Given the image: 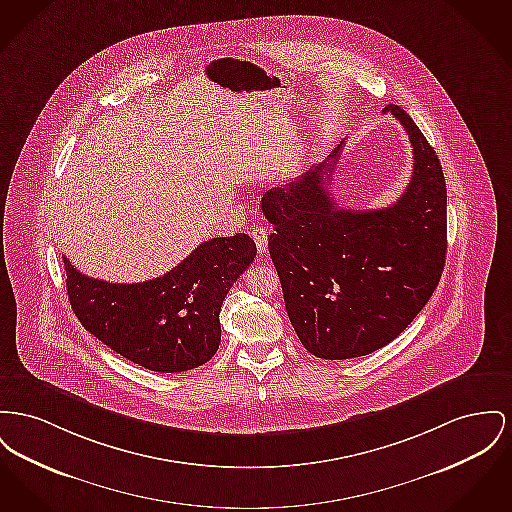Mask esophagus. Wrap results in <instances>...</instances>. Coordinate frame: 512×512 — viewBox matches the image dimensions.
Instances as JSON below:
<instances>
[{"instance_id": "34e87169", "label": "esophagus", "mask_w": 512, "mask_h": 512, "mask_svg": "<svg viewBox=\"0 0 512 512\" xmlns=\"http://www.w3.org/2000/svg\"><path fill=\"white\" fill-rule=\"evenodd\" d=\"M251 236H253L255 245H257V253H259V255H265V253H267V247H269V232H267L263 226H255V228L251 230Z\"/></svg>"}]
</instances>
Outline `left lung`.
<instances>
[{"label": "left lung", "instance_id": "obj_1", "mask_svg": "<svg viewBox=\"0 0 512 512\" xmlns=\"http://www.w3.org/2000/svg\"><path fill=\"white\" fill-rule=\"evenodd\" d=\"M414 172L385 209L350 211L329 185L344 141L300 180L272 187L261 201L290 323L307 352L350 360L387 346L425 307L447 257V183L420 127L396 104Z\"/></svg>", "mask_w": 512, "mask_h": 512}]
</instances>
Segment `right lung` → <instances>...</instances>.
<instances>
[{
	"label": "right lung",
	"instance_id": "add662e5",
	"mask_svg": "<svg viewBox=\"0 0 512 512\" xmlns=\"http://www.w3.org/2000/svg\"><path fill=\"white\" fill-rule=\"evenodd\" d=\"M255 255L247 234L212 238L164 276L137 284L85 276L63 255L67 296L81 325L125 360L180 373L216 354L222 301Z\"/></svg>",
	"mask_w": 512,
	"mask_h": 512
}]
</instances>
